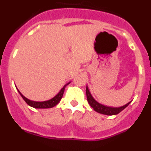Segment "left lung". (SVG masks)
I'll return each mask as SVG.
<instances>
[{
  "label": "left lung",
  "instance_id": "8db88e82",
  "mask_svg": "<svg viewBox=\"0 0 151 151\" xmlns=\"http://www.w3.org/2000/svg\"><path fill=\"white\" fill-rule=\"evenodd\" d=\"M86 95H87V100L88 104H90V106H91L96 112L97 113H101V114H104V115H116L118 113H120L121 111L125 109V107H127L129 106V104L131 103L129 102L128 104H126L124 106H120V107H111V106H105V105H103L100 103L97 102L94 97H92V95L91 94V92L89 91L88 86L86 87Z\"/></svg>",
  "mask_w": 151,
  "mask_h": 151
}]
</instances>
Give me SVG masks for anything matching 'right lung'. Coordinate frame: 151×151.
I'll list each match as a JSON object with an SVG mask.
<instances>
[{"mask_svg": "<svg viewBox=\"0 0 151 151\" xmlns=\"http://www.w3.org/2000/svg\"><path fill=\"white\" fill-rule=\"evenodd\" d=\"M69 83L66 84V85H64L63 88L60 91V92L58 94H57L56 96H54L53 98L51 99L48 100V101H31V100H29L28 98H26V97H24L22 94H21V92L18 90L19 93L20 94V95L22 96V97L23 98V100L26 102L28 105H29L30 106L32 107H34V108H38V109H46V108H51V107H54L56 105L58 104V103L60 101L61 98L63 97V93H64V90H65V88L67 85H69Z\"/></svg>", "mask_w": 151, "mask_h": 151, "instance_id": "obj_1", "label": "right lung"}]
</instances>
